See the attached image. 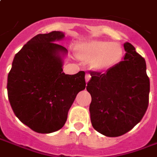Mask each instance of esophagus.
I'll return each instance as SVG.
<instances>
[{
    "instance_id": "esophagus-1",
    "label": "esophagus",
    "mask_w": 157,
    "mask_h": 157,
    "mask_svg": "<svg viewBox=\"0 0 157 157\" xmlns=\"http://www.w3.org/2000/svg\"><path fill=\"white\" fill-rule=\"evenodd\" d=\"M90 79V74H86V82H89V80Z\"/></svg>"
}]
</instances>
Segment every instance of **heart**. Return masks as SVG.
<instances>
[{
  "label": "heart",
  "mask_w": 157,
  "mask_h": 157,
  "mask_svg": "<svg viewBox=\"0 0 157 157\" xmlns=\"http://www.w3.org/2000/svg\"><path fill=\"white\" fill-rule=\"evenodd\" d=\"M122 50L117 43L91 40L83 43L77 49V56L82 61H92L96 70H107L117 65L121 58Z\"/></svg>",
  "instance_id": "1"
}]
</instances>
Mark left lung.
<instances>
[{
	"label": "left lung",
	"instance_id": "1",
	"mask_svg": "<svg viewBox=\"0 0 157 157\" xmlns=\"http://www.w3.org/2000/svg\"><path fill=\"white\" fill-rule=\"evenodd\" d=\"M124 60L105 73L90 71L86 90L91 96L90 121L101 134L116 137L140 122L149 104L150 80L146 61L131 43Z\"/></svg>",
	"mask_w": 157,
	"mask_h": 157
}]
</instances>
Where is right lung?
Instances as JSON below:
<instances>
[{"label": "right lung", "mask_w": 157, "mask_h": 157, "mask_svg": "<svg viewBox=\"0 0 157 157\" xmlns=\"http://www.w3.org/2000/svg\"><path fill=\"white\" fill-rule=\"evenodd\" d=\"M61 31L38 34L14 57L7 77L8 99L17 117L38 133L63 127L76 95L86 88L85 71L67 75L62 56L67 53L56 44Z\"/></svg>", "instance_id": "1"}]
</instances>
